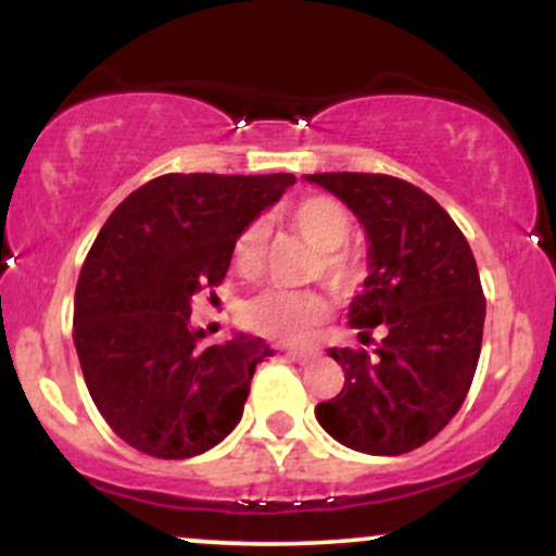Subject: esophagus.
<instances>
[{
  "label": "esophagus",
  "instance_id": "34e87169",
  "mask_svg": "<svg viewBox=\"0 0 556 556\" xmlns=\"http://www.w3.org/2000/svg\"><path fill=\"white\" fill-rule=\"evenodd\" d=\"M285 355L298 363H308V361L318 358V350L316 348H292V350H285Z\"/></svg>",
  "mask_w": 556,
  "mask_h": 556
}]
</instances>
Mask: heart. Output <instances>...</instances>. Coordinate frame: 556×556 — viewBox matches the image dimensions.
<instances>
[{"label":"heart","instance_id":"heart-1","mask_svg":"<svg viewBox=\"0 0 556 556\" xmlns=\"http://www.w3.org/2000/svg\"><path fill=\"white\" fill-rule=\"evenodd\" d=\"M290 225L318 248L316 274L337 292H353L361 282V264L344 248L353 232L350 212L331 195L300 198L287 208ZM264 261V229L251 222L232 242V264L242 277H253ZM329 314V305L311 290H264L242 305V321L251 331L277 342H303Z\"/></svg>","mask_w":556,"mask_h":556}]
</instances>
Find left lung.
Wrapping results in <instances>:
<instances>
[{
	"instance_id": "left-lung-1",
	"label": "left lung",
	"mask_w": 556,
	"mask_h": 556,
	"mask_svg": "<svg viewBox=\"0 0 556 556\" xmlns=\"http://www.w3.org/2000/svg\"><path fill=\"white\" fill-rule=\"evenodd\" d=\"M353 208L366 227V290L350 305L361 340L387 337L368 355L331 348L344 384L316 405L329 437L366 455H405L455 418L481 355L483 298L468 240L429 193L392 175H305Z\"/></svg>"
}]
</instances>
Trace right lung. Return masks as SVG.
<instances>
[{
    "label": "right lung",
    "instance_id": "obj_1",
    "mask_svg": "<svg viewBox=\"0 0 556 556\" xmlns=\"http://www.w3.org/2000/svg\"><path fill=\"white\" fill-rule=\"evenodd\" d=\"M295 175H162L114 208L75 287L73 340L110 429L143 455L185 460L240 424L258 337L203 348L190 300L222 285L240 229ZM214 295V292H212Z\"/></svg>",
    "mask_w": 556,
    "mask_h": 556
}]
</instances>
